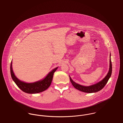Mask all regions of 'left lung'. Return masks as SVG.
I'll use <instances>...</instances> for the list:
<instances>
[{
    "instance_id": "left-lung-1",
    "label": "left lung",
    "mask_w": 123,
    "mask_h": 123,
    "mask_svg": "<svg viewBox=\"0 0 123 123\" xmlns=\"http://www.w3.org/2000/svg\"><path fill=\"white\" fill-rule=\"evenodd\" d=\"M110 63L109 71L107 76L102 81L99 82L98 83H97V84H95V85H92V86H85L79 85V84L76 83L72 80L71 78L69 76L70 80L72 85H73V86L77 89H78L80 91L85 92V93H92L97 92L100 91L101 89H102L104 87V86L107 84L110 78L111 75L112 64H111V54H110Z\"/></svg>"
}]
</instances>
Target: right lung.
<instances>
[{"instance_id":"add662e5","label":"right lung","mask_w":123,"mask_h":123,"mask_svg":"<svg viewBox=\"0 0 123 123\" xmlns=\"http://www.w3.org/2000/svg\"><path fill=\"white\" fill-rule=\"evenodd\" d=\"M12 63L10 66V72L12 79L19 88L23 92L28 94H36L42 92L49 86L52 80L54 73L58 67H56L50 72L43 80L32 83H27L19 80L15 76L12 69Z\"/></svg>"}]
</instances>
